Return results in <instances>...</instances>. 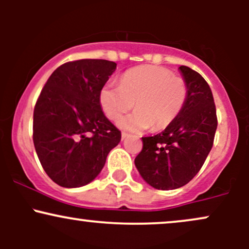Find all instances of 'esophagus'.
Listing matches in <instances>:
<instances>
[{
  "label": "esophagus",
  "instance_id": "34e87169",
  "mask_svg": "<svg viewBox=\"0 0 249 249\" xmlns=\"http://www.w3.org/2000/svg\"><path fill=\"white\" fill-rule=\"evenodd\" d=\"M128 136H130V134H128V133H126V132H122V139H123V141H125V139H126Z\"/></svg>",
  "mask_w": 249,
  "mask_h": 249
}]
</instances>
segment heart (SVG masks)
<instances>
[{
  "label": "heart",
  "instance_id": "heart-1",
  "mask_svg": "<svg viewBox=\"0 0 249 249\" xmlns=\"http://www.w3.org/2000/svg\"><path fill=\"white\" fill-rule=\"evenodd\" d=\"M188 97L187 83L166 68L142 65L127 70L119 85L107 83L99 93L103 111L112 121L136 107L119 122L130 131H161L178 118Z\"/></svg>",
  "mask_w": 249,
  "mask_h": 249
}]
</instances>
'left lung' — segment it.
Wrapping results in <instances>:
<instances>
[{
    "label": "left lung",
    "instance_id": "8db88e82",
    "mask_svg": "<svg viewBox=\"0 0 249 249\" xmlns=\"http://www.w3.org/2000/svg\"><path fill=\"white\" fill-rule=\"evenodd\" d=\"M188 87L181 113L153 137H142L134 159L142 179L157 190H176L190 182L202 167L213 146L218 118L210 85L191 68H179Z\"/></svg>",
    "mask_w": 249,
    "mask_h": 249
}]
</instances>
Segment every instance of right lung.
Here are the masks:
<instances>
[{"instance_id": "obj_1", "label": "right lung", "mask_w": 249, "mask_h": 249, "mask_svg": "<svg viewBox=\"0 0 249 249\" xmlns=\"http://www.w3.org/2000/svg\"><path fill=\"white\" fill-rule=\"evenodd\" d=\"M117 64L78 59L51 73L34 108L33 139L42 167L63 187H81L104 167L122 133L103 113L99 93Z\"/></svg>"}]
</instances>
